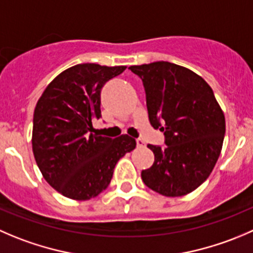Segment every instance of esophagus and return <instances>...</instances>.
<instances>
[{"label": "esophagus", "instance_id": "esophagus-1", "mask_svg": "<svg viewBox=\"0 0 253 253\" xmlns=\"http://www.w3.org/2000/svg\"><path fill=\"white\" fill-rule=\"evenodd\" d=\"M136 143H137V147H138V148H141V147H144V142H143V139H137L136 141Z\"/></svg>", "mask_w": 253, "mask_h": 253}]
</instances>
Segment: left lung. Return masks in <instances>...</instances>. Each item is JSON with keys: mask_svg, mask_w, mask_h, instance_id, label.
Masks as SVG:
<instances>
[{"mask_svg": "<svg viewBox=\"0 0 253 253\" xmlns=\"http://www.w3.org/2000/svg\"><path fill=\"white\" fill-rule=\"evenodd\" d=\"M146 91L149 122L164 132L166 146L154 153L143 183L164 197H181L202 185L216 164L225 136V116L212 89L192 70L169 61L132 65Z\"/></svg>", "mask_w": 253, "mask_h": 253, "instance_id": "1", "label": "left lung"}]
</instances>
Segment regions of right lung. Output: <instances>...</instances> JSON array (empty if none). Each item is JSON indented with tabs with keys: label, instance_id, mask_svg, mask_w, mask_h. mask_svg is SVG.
<instances>
[{
	"label": "right lung",
	"instance_id": "obj_1",
	"mask_svg": "<svg viewBox=\"0 0 253 253\" xmlns=\"http://www.w3.org/2000/svg\"><path fill=\"white\" fill-rule=\"evenodd\" d=\"M126 67L85 63L64 70L45 87L34 109L32 148L39 170L56 192L89 200L109 186L116 163L136 148L127 134L92 133L101 117L100 92Z\"/></svg>",
	"mask_w": 253,
	"mask_h": 253
}]
</instances>
